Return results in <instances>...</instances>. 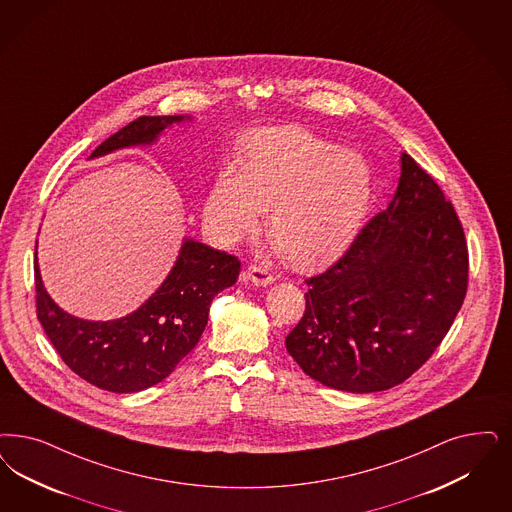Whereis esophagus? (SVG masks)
I'll return each instance as SVG.
<instances>
[{
  "label": "esophagus",
  "instance_id": "obj_1",
  "mask_svg": "<svg viewBox=\"0 0 512 512\" xmlns=\"http://www.w3.org/2000/svg\"><path fill=\"white\" fill-rule=\"evenodd\" d=\"M246 276L247 280L255 285H268L274 282V274H270L265 266H247Z\"/></svg>",
  "mask_w": 512,
  "mask_h": 512
}]
</instances>
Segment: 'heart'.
I'll list each match as a JSON object with an SVG mask.
<instances>
[{
    "label": "heart",
    "mask_w": 512,
    "mask_h": 512,
    "mask_svg": "<svg viewBox=\"0 0 512 512\" xmlns=\"http://www.w3.org/2000/svg\"><path fill=\"white\" fill-rule=\"evenodd\" d=\"M367 160L352 149L297 126L274 128L247 141L234 176L223 174L206 200V219L225 244L266 232L297 268H316L350 246L371 202Z\"/></svg>",
    "instance_id": "1"
}]
</instances>
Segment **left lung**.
<instances>
[{
	"label": "left lung",
	"mask_w": 512,
	"mask_h": 512,
	"mask_svg": "<svg viewBox=\"0 0 512 512\" xmlns=\"http://www.w3.org/2000/svg\"><path fill=\"white\" fill-rule=\"evenodd\" d=\"M469 251L452 202L410 155L393 200L346 253L308 278L285 348L327 388L399 386L433 355L467 293Z\"/></svg>",
	"instance_id": "1"
}]
</instances>
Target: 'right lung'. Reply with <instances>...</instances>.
Instances as JSON below:
<instances>
[{
  "label": "right lung",
  "instance_id": "right-lung-1",
  "mask_svg": "<svg viewBox=\"0 0 512 512\" xmlns=\"http://www.w3.org/2000/svg\"><path fill=\"white\" fill-rule=\"evenodd\" d=\"M183 117H138L100 143L90 159L115 149L145 145ZM36 312L54 350L79 378L113 393H134L162 382L177 363L193 352L208 323L213 297L234 285L240 274L238 257L185 240L176 265L145 304L113 321L73 318L47 295L39 266Z\"/></svg>",
  "mask_w": 512,
  "mask_h": 512
}]
</instances>
